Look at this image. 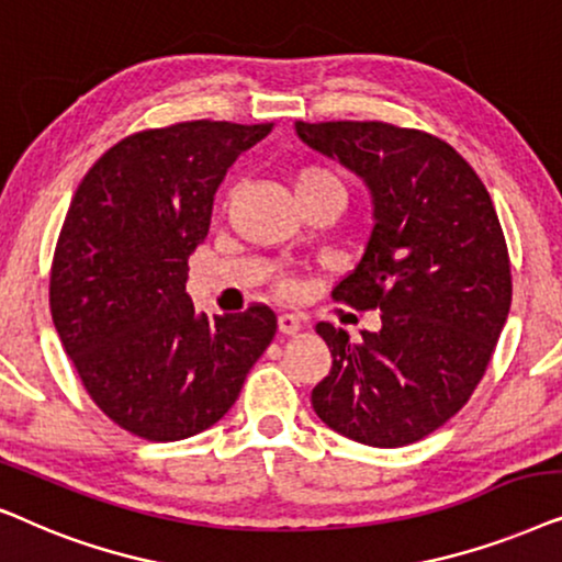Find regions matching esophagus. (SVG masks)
I'll use <instances>...</instances> for the list:
<instances>
[{"instance_id":"1","label":"esophagus","mask_w":562,"mask_h":562,"mask_svg":"<svg viewBox=\"0 0 562 562\" xmlns=\"http://www.w3.org/2000/svg\"><path fill=\"white\" fill-rule=\"evenodd\" d=\"M277 328H280V334L293 336L303 328V321L297 318L295 313H280V316H277Z\"/></svg>"}]
</instances>
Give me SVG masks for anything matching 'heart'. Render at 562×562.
Masks as SVG:
<instances>
[{
  "label": "heart",
  "instance_id": "b5f03b06",
  "mask_svg": "<svg viewBox=\"0 0 562 562\" xmlns=\"http://www.w3.org/2000/svg\"><path fill=\"white\" fill-rule=\"evenodd\" d=\"M321 187H341V182L331 169L318 167V164H305V167H297L293 171L295 198H301V194H308V192H316V190H321Z\"/></svg>",
  "mask_w": 562,
  "mask_h": 562
}]
</instances>
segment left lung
Here are the masks:
<instances>
[{
	"mask_svg": "<svg viewBox=\"0 0 562 562\" xmlns=\"http://www.w3.org/2000/svg\"><path fill=\"white\" fill-rule=\"evenodd\" d=\"M313 151L372 194V234L334 301L380 308L351 341L326 321L331 372L313 387L321 422L355 442L403 447L450 422L488 368L512 308V265L491 194L442 138L378 120L295 123Z\"/></svg>",
	"mask_w": 562,
	"mask_h": 562,
	"instance_id": "8db88e82",
	"label": "left lung"
}]
</instances>
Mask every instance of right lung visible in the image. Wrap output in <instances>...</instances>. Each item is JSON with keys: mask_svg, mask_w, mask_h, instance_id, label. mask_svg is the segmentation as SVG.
<instances>
[{"mask_svg": "<svg viewBox=\"0 0 562 562\" xmlns=\"http://www.w3.org/2000/svg\"><path fill=\"white\" fill-rule=\"evenodd\" d=\"M272 131L190 120L133 133L74 192L50 265V316L89 398L148 442L205 431L274 339L267 305L205 316L187 259L231 164Z\"/></svg>", "mask_w": 562, "mask_h": 562, "instance_id": "1", "label": "right lung"}]
</instances>
